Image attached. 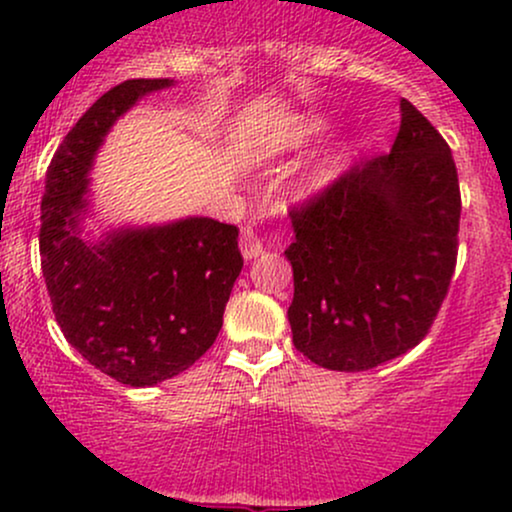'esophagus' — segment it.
<instances>
[{
    "label": "esophagus",
    "instance_id": "34e87169",
    "mask_svg": "<svg viewBox=\"0 0 512 512\" xmlns=\"http://www.w3.org/2000/svg\"><path fill=\"white\" fill-rule=\"evenodd\" d=\"M240 252H243L245 260L262 255V240L252 228H245V231L240 233Z\"/></svg>",
    "mask_w": 512,
    "mask_h": 512
}]
</instances>
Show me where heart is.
Instances as JSON below:
<instances>
[{
	"label": "heart",
	"instance_id": "obj_1",
	"mask_svg": "<svg viewBox=\"0 0 512 512\" xmlns=\"http://www.w3.org/2000/svg\"><path fill=\"white\" fill-rule=\"evenodd\" d=\"M313 129H317V125H308L305 127V132H313Z\"/></svg>",
	"mask_w": 512,
	"mask_h": 512
}]
</instances>
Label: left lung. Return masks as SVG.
Wrapping results in <instances>:
<instances>
[{"label":"left lung","instance_id":"8db88e82","mask_svg":"<svg viewBox=\"0 0 512 512\" xmlns=\"http://www.w3.org/2000/svg\"><path fill=\"white\" fill-rule=\"evenodd\" d=\"M460 211L448 142L402 101L390 154L358 158L291 207L296 349L346 373L414 349L448 296Z\"/></svg>","mask_w":512,"mask_h":512}]
</instances>
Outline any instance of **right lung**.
Here are the masks:
<instances>
[{"label": "right lung", "mask_w": 512, "mask_h": 512, "mask_svg": "<svg viewBox=\"0 0 512 512\" xmlns=\"http://www.w3.org/2000/svg\"><path fill=\"white\" fill-rule=\"evenodd\" d=\"M168 79H129L103 93L52 156L40 202V267L67 342L117 383L146 387L199 361L219 337L243 255L238 228L185 219L79 238L88 168L105 132Z\"/></svg>", "instance_id": "1"}]
</instances>
